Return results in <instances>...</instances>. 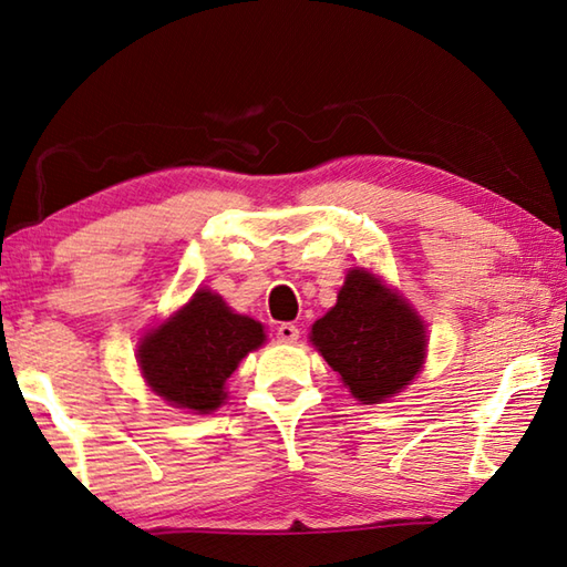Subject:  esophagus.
I'll use <instances>...</instances> for the list:
<instances>
[{"label":"esophagus","instance_id":"34e87169","mask_svg":"<svg viewBox=\"0 0 567 567\" xmlns=\"http://www.w3.org/2000/svg\"><path fill=\"white\" fill-rule=\"evenodd\" d=\"M276 338L281 340V343H296L298 340V328L293 323H281L276 328Z\"/></svg>","mask_w":567,"mask_h":567}]
</instances>
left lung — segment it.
Segmentation results:
<instances>
[{"label": "left lung", "mask_w": 567, "mask_h": 567, "mask_svg": "<svg viewBox=\"0 0 567 567\" xmlns=\"http://www.w3.org/2000/svg\"><path fill=\"white\" fill-rule=\"evenodd\" d=\"M311 343L362 404L388 402L426 358V328L380 276L352 269L338 301L311 328Z\"/></svg>", "instance_id": "8db88e82"}]
</instances>
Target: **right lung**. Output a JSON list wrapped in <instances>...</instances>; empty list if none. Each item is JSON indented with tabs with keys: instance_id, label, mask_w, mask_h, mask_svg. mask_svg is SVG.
Returning <instances> with one entry per match:
<instances>
[{
	"instance_id": "add662e5",
	"label": "right lung",
	"mask_w": 567,
	"mask_h": 567,
	"mask_svg": "<svg viewBox=\"0 0 567 567\" xmlns=\"http://www.w3.org/2000/svg\"><path fill=\"white\" fill-rule=\"evenodd\" d=\"M266 340L264 326L234 313L209 288L163 320L137 346V365L155 394L173 408L209 414L227 400L224 382L241 358Z\"/></svg>"
}]
</instances>
